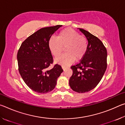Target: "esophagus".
I'll return each instance as SVG.
<instances>
[{"label": "esophagus", "instance_id": "obj_1", "mask_svg": "<svg viewBox=\"0 0 125 125\" xmlns=\"http://www.w3.org/2000/svg\"><path fill=\"white\" fill-rule=\"evenodd\" d=\"M62 69H63V71H64L65 69H67V67H65V66H63V65H62Z\"/></svg>", "mask_w": 125, "mask_h": 125}]
</instances>
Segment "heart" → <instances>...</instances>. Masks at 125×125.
Segmentation results:
<instances>
[{
  "instance_id": "obj_1",
  "label": "heart",
  "mask_w": 125,
  "mask_h": 125,
  "mask_svg": "<svg viewBox=\"0 0 125 125\" xmlns=\"http://www.w3.org/2000/svg\"><path fill=\"white\" fill-rule=\"evenodd\" d=\"M52 54L57 57L62 53L64 47L65 53L55 60L56 63L67 66L76 60H80L85 56L88 48V41L83 36L71 28H67L59 33L57 38L52 37L48 42Z\"/></svg>"
}]
</instances>
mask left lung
Instances as JSON below:
<instances>
[{"mask_svg": "<svg viewBox=\"0 0 125 125\" xmlns=\"http://www.w3.org/2000/svg\"><path fill=\"white\" fill-rule=\"evenodd\" d=\"M79 29L88 40V48L80 62L71 67L73 74L69 83L74 92L83 93L95 88L102 79L107 68V51L98 37Z\"/></svg>", "mask_w": 125, "mask_h": 125, "instance_id": "left-lung-1", "label": "left lung"}]
</instances>
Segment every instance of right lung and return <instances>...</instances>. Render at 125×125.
I'll list each match as a JSON object with an SVG mask.
<instances>
[{
  "label": "right lung",
  "mask_w": 125,
  "mask_h": 125,
  "mask_svg": "<svg viewBox=\"0 0 125 125\" xmlns=\"http://www.w3.org/2000/svg\"><path fill=\"white\" fill-rule=\"evenodd\" d=\"M62 25L39 30L22 42L17 54L19 71L29 87L38 93H47L54 89L57 80L63 71L61 65L53 63L48 46L51 36Z\"/></svg>",
  "instance_id": "right-lung-1"
}]
</instances>
